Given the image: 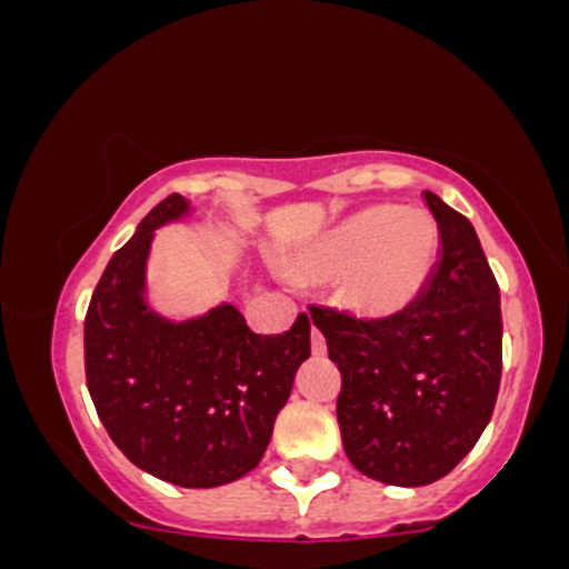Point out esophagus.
I'll list each match as a JSON object with an SVG mask.
<instances>
[{"instance_id":"obj_1","label":"esophagus","mask_w":569,"mask_h":569,"mask_svg":"<svg viewBox=\"0 0 569 569\" xmlns=\"http://www.w3.org/2000/svg\"><path fill=\"white\" fill-rule=\"evenodd\" d=\"M310 348H312V356H326V339L318 329L310 331Z\"/></svg>"}]
</instances>
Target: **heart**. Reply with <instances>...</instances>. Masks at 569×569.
Listing matches in <instances>:
<instances>
[{
  "label": "heart",
  "instance_id": "obj_1",
  "mask_svg": "<svg viewBox=\"0 0 569 569\" xmlns=\"http://www.w3.org/2000/svg\"><path fill=\"white\" fill-rule=\"evenodd\" d=\"M439 251V224L428 211L371 206L321 234L302 264L312 278L342 280L345 305L358 316L385 321L420 302Z\"/></svg>",
  "mask_w": 569,
  "mask_h": 569
}]
</instances>
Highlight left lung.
Wrapping results in <instances>:
<instances>
[{
  "mask_svg": "<svg viewBox=\"0 0 569 569\" xmlns=\"http://www.w3.org/2000/svg\"><path fill=\"white\" fill-rule=\"evenodd\" d=\"M422 198L441 251L420 302L385 321L310 310L342 371L345 455L363 476L393 487L433 485L471 452L502 371L500 289L473 224L439 194Z\"/></svg>",
  "mask_w": 569,
  "mask_h": 569,
  "instance_id": "8db88e82",
  "label": "left lung"
}]
</instances>
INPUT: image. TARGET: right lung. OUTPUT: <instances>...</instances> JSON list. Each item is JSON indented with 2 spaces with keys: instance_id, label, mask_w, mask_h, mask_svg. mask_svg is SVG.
<instances>
[{
  "instance_id": "add662e5",
  "label": "right lung",
  "mask_w": 569,
  "mask_h": 569,
  "mask_svg": "<svg viewBox=\"0 0 569 569\" xmlns=\"http://www.w3.org/2000/svg\"><path fill=\"white\" fill-rule=\"evenodd\" d=\"M194 217L171 194L109 259L84 316V377L103 428L141 471L211 489L259 466L293 375L310 358V318L253 335L230 302L184 321L149 305L147 264L160 227Z\"/></svg>"
}]
</instances>
